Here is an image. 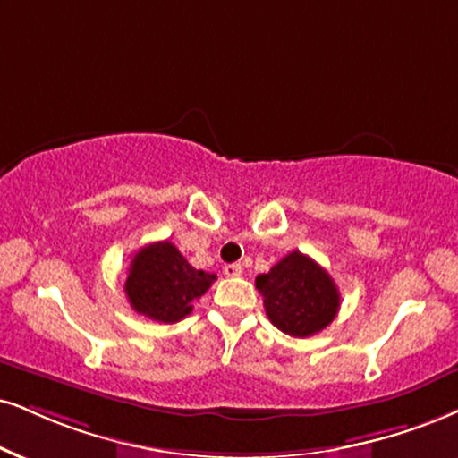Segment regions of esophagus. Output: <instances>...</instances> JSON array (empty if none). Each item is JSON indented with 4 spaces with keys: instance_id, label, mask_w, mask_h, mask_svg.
<instances>
[{
    "instance_id": "obj_1",
    "label": "esophagus",
    "mask_w": 458,
    "mask_h": 458,
    "mask_svg": "<svg viewBox=\"0 0 458 458\" xmlns=\"http://www.w3.org/2000/svg\"><path fill=\"white\" fill-rule=\"evenodd\" d=\"M223 272L227 274V276H231V278H235V276H242V272H244V267H242L240 263H227L223 267Z\"/></svg>"
}]
</instances>
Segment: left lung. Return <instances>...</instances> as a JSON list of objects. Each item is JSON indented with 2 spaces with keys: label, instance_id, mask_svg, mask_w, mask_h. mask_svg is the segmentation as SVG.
I'll return each mask as SVG.
<instances>
[{
  "label": "left lung",
  "instance_id": "obj_1",
  "mask_svg": "<svg viewBox=\"0 0 458 458\" xmlns=\"http://www.w3.org/2000/svg\"><path fill=\"white\" fill-rule=\"evenodd\" d=\"M269 320L293 337H310L333 323L340 291L314 259L293 250L255 280Z\"/></svg>",
  "mask_w": 458,
  "mask_h": 458
}]
</instances>
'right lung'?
Returning a JSON list of instances; mask_svg holds the SVG:
<instances>
[{"instance_id":"obj_1","label":"right lung","mask_w":458,"mask_h":458,"mask_svg":"<svg viewBox=\"0 0 458 458\" xmlns=\"http://www.w3.org/2000/svg\"><path fill=\"white\" fill-rule=\"evenodd\" d=\"M216 276L195 269L172 242L140 248L129 265L125 293L138 314L157 323H178L193 312V301Z\"/></svg>"}]
</instances>
